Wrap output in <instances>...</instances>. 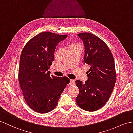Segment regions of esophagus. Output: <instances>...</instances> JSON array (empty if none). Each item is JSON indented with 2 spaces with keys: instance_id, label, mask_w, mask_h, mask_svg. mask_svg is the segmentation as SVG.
Returning <instances> with one entry per match:
<instances>
[{
  "instance_id": "34e87169",
  "label": "esophagus",
  "mask_w": 133,
  "mask_h": 133,
  "mask_svg": "<svg viewBox=\"0 0 133 133\" xmlns=\"http://www.w3.org/2000/svg\"><path fill=\"white\" fill-rule=\"evenodd\" d=\"M75 84V81L74 80H70V85H74Z\"/></svg>"
}]
</instances>
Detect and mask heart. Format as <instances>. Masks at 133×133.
Returning a JSON list of instances; mask_svg holds the SVG:
<instances>
[{"mask_svg":"<svg viewBox=\"0 0 133 133\" xmlns=\"http://www.w3.org/2000/svg\"><path fill=\"white\" fill-rule=\"evenodd\" d=\"M80 46L79 44L77 43H71L69 47H72V46Z\"/></svg>","mask_w":133,"mask_h":133,"instance_id":"b5f03b06","label":"heart"}]
</instances>
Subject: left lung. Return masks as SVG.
<instances>
[{
  "instance_id": "obj_1",
  "label": "left lung",
  "mask_w": 133,
  "mask_h": 133,
  "mask_svg": "<svg viewBox=\"0 0 133 133\" xmlns=\"http://www.w3.org/2000/svg\"><path fill=\"white\" fill-rule=\"evenodd\" d=\"M77 35L84 44L83 63L90 66V69L84 84L79 80L75 81L79 89L76 103L84 110L96 111L107 103L114 88L116 80L114 59L107 44L99 37L89 32Z\"/></svg>"
}]
</instances>
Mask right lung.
<instances>
[{
	"label": "right lung",
	"mask_w": 133,
	"mask_h": 133,
	"mask_svg": "<svg viewBox=\"0 0 133 133\" xmlns=\"http://www.w3.org/2000/svg\"><path fill=\"white\" fill-rule=\"evenodd\" d=\"M51 32H42L26 43L19 60L18 81L24 99L34 111L45 114L54 110L70 79L51 77L48 71L54 61L58 43L67 37Z\"/></svg>",
	"instance_id": "obj_1"
}]
</instances>
